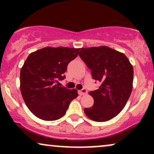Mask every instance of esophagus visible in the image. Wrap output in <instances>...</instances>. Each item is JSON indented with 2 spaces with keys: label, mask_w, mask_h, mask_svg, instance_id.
<instances>
[{
  "label": "esophagus",
  "mask_w": 154,
  "mask_h": 154,
  "mask_svg": "<svg viewBox=\"0 0 154 154\" xmlns=\"http://www.w3.org/2000/svg\"><path fill=\"white\" fill-rule=\"evenodd\" d=\"M79 91L82 93H87V89H86L85 87L83 85H80V88H79Z\"/></svg>",
  "instance_id": "34e87169"
}]
</instances>
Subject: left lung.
Here are the masks:
<instances>
[{"label":"left lung","mask_w":154,"mask_h":154,"mask_svg":"<svg viewBox=\"0 0 154 154\" xmlns=\"http://www.w3.org/2000/svg\"><path fill=\"white\" fill-rule=\"evenodd\" d=\"M79 51L70 48L47 47L32 53L20 72V90L26 106L40 119L54 121L66 114L76 89L64 87L61 81L69 63Z\"/></svg>","instance_id":"obj_1"}]
</instances>
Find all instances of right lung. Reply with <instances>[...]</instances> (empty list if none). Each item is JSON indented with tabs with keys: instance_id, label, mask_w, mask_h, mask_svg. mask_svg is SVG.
<instances>
[{
	"instance_id": "right-lung-1",
	"label": "right lung",
	"mask_w": 154,
	"mask_h": 154,
	"mask_svg": "<svg viewBox=\"0 0 154 154\" xmlns=\"http://www.w3.org/2000/svg\"><path fill=\"white\" fill-rule=\"evenodd\" d=\"M80 56L98 82L89 92L94 99L85 114L95 122H106L119 114L130 98L133 82V68L122 53L106 46L88 48Z\"/></svg>"
}]
</instances>
